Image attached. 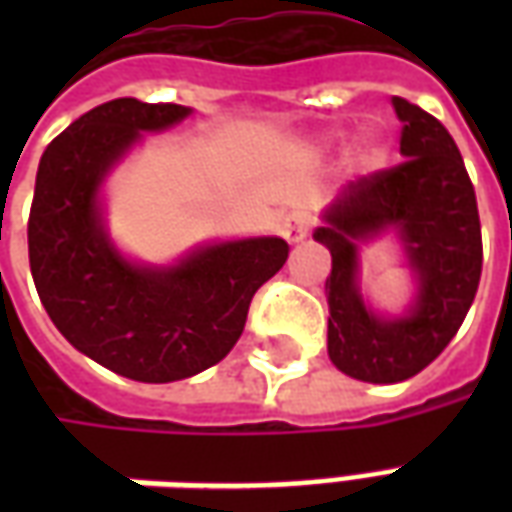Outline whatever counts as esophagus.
Masks as SVG:
<instances>
[{
	"label": "esophagus",
	"mask_w": 512,
	"mask_h": 512,
	"mask_svg": "<svg viewBox=\"0 0 512 512\" xmlns=\"http://www.w3.org/2000/svg\"><path fill=\"white\" fill-rule=\"evenodd\" d=\"M315 224V213L312 211H293L285 219V224H282V233H285V238H288L290 244H299V241H304V235L310 233V227Z\"/></svg>",
	"instance_id": "34e87169"
}]
</instances>
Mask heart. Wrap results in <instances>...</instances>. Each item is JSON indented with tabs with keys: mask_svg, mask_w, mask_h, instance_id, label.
Masks as SVG:
<instances>
[{
	"mask_svg": "<svg viewBox=\"0 0 512 512\" xmlns=\"http://www.w3.org/2000/svg\"><path fill=\"white\" fill-rule=\"evenodd\" d=\"M381 156H384V145L378 142V136L367 134L365 139H362L359 150H356V161L365 164V167H373V164H378V158Z\"/></svg>",
	"mask_w": 512,
	"mask_h": 512,
	"instance_id": "obj_1",
	"label": "heart"
}]
</instances>
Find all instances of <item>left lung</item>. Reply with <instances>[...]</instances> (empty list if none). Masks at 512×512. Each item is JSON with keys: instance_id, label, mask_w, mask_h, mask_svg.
<instances>
[{"instance_id": "1", "label": "left lung", "mask_w": 512, "mask_h": 512, "mask_svg": "<svg viewBox=\"0 0 512 512\" xmlns=\"http://www.w3.org/2000/svg\"><path fill=\"white\" fill-rule=\"evenodd\" d=\"M403 164L348 183L312 238L332 252L326 277L329 359L356 381L417 376L461 329L483 271L477 197L450 131L406 98H392ZM395 226L418 279L403 319H381L358 290L355 241Z\"/></svg>"}]
</instances>
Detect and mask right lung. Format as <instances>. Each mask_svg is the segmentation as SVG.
Here are the masks:
<instances>
[{"instance_id":"right-lung-1","label":"right lung","mask_w":512,"mask_h":512,"mask_svg":"<svg viewBox=\"0 0 512 512\" xmlns=\"http://www.w3.org/2000/svg\"><path fill=\"white\" fill-rule=\"evenodd\" d=\"M189 106L115 98L73 120L40 158L29 211V268L54 326L117 376L167 384L233 351L257 288L288 260L282 238L202 246L169 268L120 255L98 191L142 131H164Z\"/></svg>"}]
</instances>
